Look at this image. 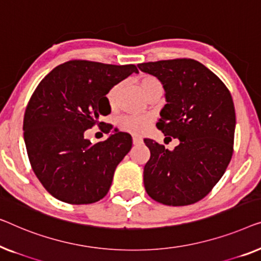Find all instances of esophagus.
I'll return each instance as SVG.
<instances>
[{
    "mask_svg": "<svg viewBox=\"0 0 261 261\" xmlns=\"http://www.w3.org/2000/svg\"><path fill=\"white\" fill-rule=\"evenodd\" d=\"M132 143H134L135 145H139L143 143V139L141 137H138V136H134V137H132Z\"/></svg>",
    "mask_w": 261,
    "mask_h": 261,
    "instance_id": "1",
    "label": "esophagus"
}]
</instances>
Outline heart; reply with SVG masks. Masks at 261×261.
Masks as SVG:
<instances>
[{"label": "heart", "mask_w": 261, "mask_h": 261, "mask_svg": "<svg viewBox=\"0 0 261 261\" xmlns=\"http://www.w3.org/2000/svg\"><path fill=\"white\" fill-rule=\"evenodd\" d=\"M138 85L141 87L142 92L144 93L146 98L153 93L163 92L162 84H161L159 79L152 75L141 76V78L138 79ZM120 90H122V84H116L115 86H112L111 89H110L108 94H106L108 102L111 108H115L117 105ZM118 125L120 129L124 131H129V132H132V134L139 135L148 129L150 125V119L148 117H143V116L125 115V116H122L118 119Z\"/></svg>", "instance_id": "heart-1"}]
</instances>
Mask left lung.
I'll list each match as a JSON object with an SVG mask.
<instances>
[{
	"label": "left lung",
	"mask_w": 261,
	"mask_h": 261,
	"mask_svg": "<svg viewBox=\"0 0 261 261\" xmlns=\"http://www.w3.org/2000/svg\"><path fill=\"white\" fill-rule=\"evenodd\" d=\"M138 68L162 83L167 104L156 125L179 141L170 151L144 139L150 150L143 172L146 193L167 205L195 203L220 181L232 159V95L211 69L193 59L144 62Z\"/></svg>",
	"instance_id": "8db88e82"
}]
</instances>
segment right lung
<instances>
[{
  "instance_id": "obj_1",
  "label": "right lung",
  "mask_w": 261,
  "mask_h": 261,
  "mask_svg": "<svg viewBox=\"0 0 261 261\" xmlns=\"http://www.w3.org/2000/svg\"><path fill=\"white\" fill-rule=\"evenodd\" d=\"M132 73H138L135 65L71 60L35 89L23 118L25 149L36 177L56 199L87 204L108 194L117 166L130 151L131 136L115 130L92 144L84 135L111 112L110 89Z\"/></svg>"
}]
</instances>
